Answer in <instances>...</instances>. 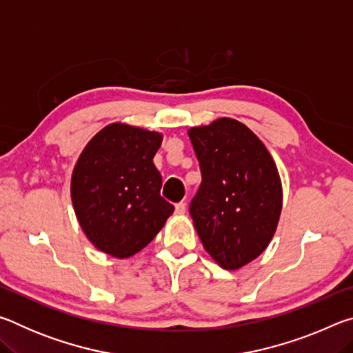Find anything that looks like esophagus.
Instances as JSON below:
<instances>
[{"label":"esophagus","instance_id":"esophagus-1","mask_svg":"<svg viewBox=\"0 0 353 353\" xmlns=\"http://www.w3.org/2000/svg\"><path fill=\"white\" fill-rule=\"evenodd\" d=\"M185 210H187V204H185L183 201L179 202V204H176V213L177 214H183Z\"/></svg>","mask_w":353,"mask_h":353}]
</instances>
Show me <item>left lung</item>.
<instances>
[{
	"label": "left lung",
	"instance_id": "obj_1",
	"mask_svg": "<svg viewBox=\"0 0 353 353\" xmlns=\"http://www.w3.org/2000/svg\"><path fill=\"white\" fill-rule=\"evenodd\" d=\"M202 182L190 214L212 259L238 270L272 240L282 212V182L266 146L232 118L188 130Z\"/></svg>",
	"mask_w": 353,
	"mask_h": 353
}]
</instances>
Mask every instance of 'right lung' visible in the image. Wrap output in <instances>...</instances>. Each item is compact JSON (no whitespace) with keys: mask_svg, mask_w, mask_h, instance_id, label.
<instances>
[{"mask_svg":"<svg viewBox=\"0 0 353 353\" xmlns=\"http://www.w3.org/2000/svg\"><path fill=\"white\" fill-rule=\"evenodd\" d=\"M162 135L113 123L88 141L71 176V201L83 234L103 252L128 259L148 246L174 205L160 196L152 162Z\"/></svg>","mask_w":353,"mask_h":353,"instance_id":"add662e5","label":"right lung"}]
</instances>
